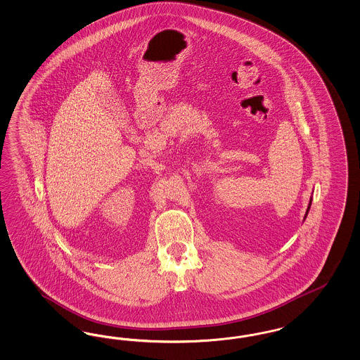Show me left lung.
Instances as JSON below:
<instances>
[{"instance_id": "left-lung-1", "label": "left lung", "mask_w": 360, "mask_h": 360, "mask_svg": "<svg viewBox=\"0 0 360 360\" xmlns=\"http://www.w3.org/2000/svg\"><path fill=\"white\" fill-rule=\"evenodd\" d=\"M311 203H312V198L309 200V205H308V209H307V213H305V217H304V219L307 218V214H308V212H309V207H311Z\"/></svg>"}]
</instances>
